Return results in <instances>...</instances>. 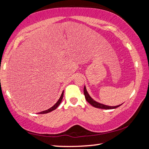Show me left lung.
Returning a JSON list of instances; mask_svg holds the SVG:
<instances>
[{"label": "left lung", "mask_w": 149, "mask_h": 149, "mask_svg": "<svg viewBox=\"0 0 149 149\" xmlns=\"http://www.w3.org/2000/svg\"><path fill=\"white\" fill-rule=\"evenodd\" d=\"M84 95L85 97V99H86L87 101L89 103V104H91L93 107H94L95 108H101V109H107V110H109V109H114V108H116L118 107H119L121 105H118V106H116V107H110V106H107V105H104L102 104H100V103L98 102L95 100H93L91 97H90L89 93H87L86 87L85 86L84 87Z\"/></svg>", "instance_id": "left-lung-1"}]
</instances>
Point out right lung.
<instances>
[{
	"mask_svg": "<svg viewBox=\"0 0 149 149\" xmlns=\"http://www.w3.org/2000/svg\"><path fill=\"white\" fill-rule=\"evenodd\" d=\"M63 96H64V91L62 92V95H61V96H60V99H58V100L56 104H55L53 106V107H52L51 108H50L49 109H48V110H45V111H42V112H39V114H47V113H49V112H52V111H53L54 110L56 109V108L60 105V103H61V101H62V99H63Z\"/></svg>",
	"mask_w": 149,
	"mask_h": 149,
	"instance_id": "right-lung-1",
	"label": "right lung"
}]
</instances>
